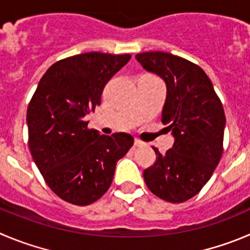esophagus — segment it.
I'll return each instance as SVG.
<instances>
[{
	"mask_svg": "<svg viewBox=\"0 0 250 250\" xmlns=\"http://www.w3.org/2000/svg\"><path fill=\"white\" fill-rule=\"evenodd\" d=\"M134 146H144V142L139 141V139H134Z\"/></svg>",
	"mask_w": 250,
	"mask_h": 250,
	"instance_id": "34e87169",
	"label": "esophagus"
}]
</instances>
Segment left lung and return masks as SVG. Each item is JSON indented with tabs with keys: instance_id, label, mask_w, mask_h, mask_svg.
I'll list each match as a JSON object with an SVG mask.
<instances>
[{
	"instance_id": "1",
	"label": "left lung",
	"mask_w": 250,
	"mask_h": 250,
	"mask_svg": "<svg viewBox=\"0 0 250 250\" xmlns=\"http://www.w3.org/2000/svg\"><path fill=\"white\" fill-rule=\"evenodd\" d=\"M136 59L167 85L162 122L174 137L164 155L153 148L157 160L144 170V181L160 199L184 202L206 185L222 157V104L206 72L193 62L164 51L141 53Z\"/></svg>"
}]
</instances>
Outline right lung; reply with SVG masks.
Masks as SVG:
<instances>
[{
  "label": "right lung",
  "mask_w": 250,
  "mask_h": 250,
  "mask_svg": "<svg viewBox=\"0 0 250 250\" xmlns=\"http://www.w3.org/2000/svg\"><path fill=\"white\" fill-rule=\"evenodd\" d=\"M129 54L85 53L51 65L27 109L29 149L53 192L78 206L99 200L111 186L116 164L133 146L128 133L88 129L86 114L101 104L109 79Z\"/></svg>",
  "instance_id": "obj_1"
}]
</instances>
